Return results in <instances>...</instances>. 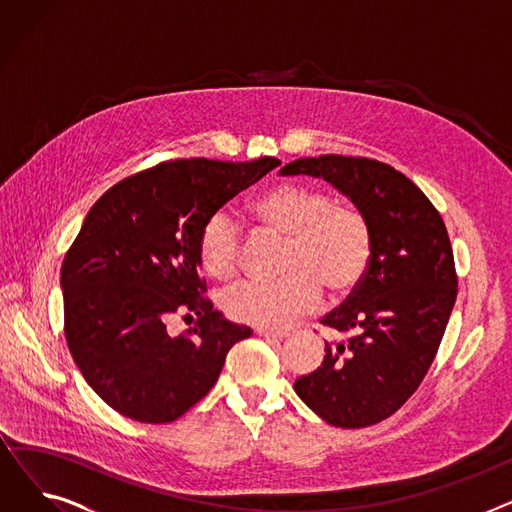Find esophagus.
Instances as JSON below:
<instances>
[{"instance_id":"obj_1","label":"esophagus","mask_w":512,"mask_h":512,"mask_svg":"<svg viewBox=\"0 0 512 512\" xmlns=\"http://www.w3.org/2000/svg\"><path fill=\"white\" fill-rule=\"evenodd\" d=\"M257 334L263 338H276V340H282L288 336V332H284V330H263V328H259Z\"/></svg>"}]
</instances>
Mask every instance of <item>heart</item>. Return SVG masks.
Wrapping results in <instances>:
<instances>
[{
	"instance_id": "b5f03b06",
	"label": "heart",
	"mask_w": 512,
	"mask_h": 512,
	"mask_svg": "<svg viewBox=\"0 0 512 512\" xmlns=\"http://www.w3.org/2000/svg\"><path fill=\"white\" fill-rule=\"evenodd\" d=\"M249 213L257 226L284 236L274 282H245L222 297L228 317L251 326H284L311 309L319 292L338 301L363 280L373 234L361 209L338 203L321 188L280 182L257 195ZM203 272L230 280L240 267V232L224 211L213 213L197 240Z\"/></svg>"
}]
</instances>
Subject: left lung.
Returning <instances> with one entry per match:
<instances>
[{
	"mask_svg": "<svg viewBox=\"0 0 512 512\" xmlns=\"http://www.w3.org/2000/svg\"><path fill=\"white\" fill-rule=\"evenodd\" d=\"M280 174L334 184L363 211L373 253L361 284L321 317L336 338L294 390L336 427H369L394 415L432 365L456 301V270L440 211L405 174L378 159L319 155Z\"/></svg>",
	"mask_w": 512,
	"mask_h": 512,
	"instance_id": "1",
	"label": "left lung"
}]
</instances>
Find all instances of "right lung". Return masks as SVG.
<instances>
[{"label": "right lung", "instance_id": "right-lung-1", "mask_svg": "<svg viewBox=\"0 0 512 512\" xmlns=\"http://www.w3.org/2000/svg\"><path fill=\"white\" fill-rule=\"evenodd\" d=\"M280 166L276 157L170 159L105 191L68 249L64 334L89 386L124 417L170 423L218 382L251 328L213 311L199 272L203 224ZM192 324L172 337L167 321Z\"/></svg>", "mask_w": 512, "mask_h": 512}]
</instances>
